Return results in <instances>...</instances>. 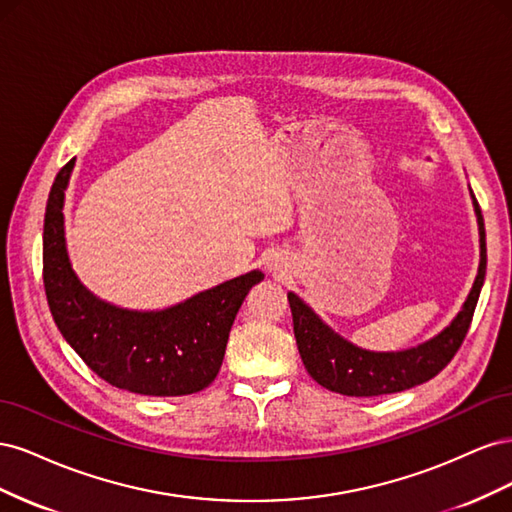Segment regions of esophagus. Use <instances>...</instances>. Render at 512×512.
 I'll return each instance as SVG.
<instances>
[{
  "label": "esophagus",
  "instance_id": "obj_1",
  "mask_svg": "<svg viewBox=\"0 0 512 512\" xmlns=\"http://www.w3.org/2000/svg\"><path fill=\"white\" fill-rule=\"evenodd\" d=\"M267 271H269L273 277H277V280H282V275L288 271V262H286V258H284V256H280V254L271 256V258H269V262H267Z\"/></svg>",
  "mask_w": 512,
  "mask_h": 512
}]
</instances>
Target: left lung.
<instances>
[{
    "instance_id": "8db88e82",
    "label": "left lung",
    "mask_w": 512,
    "mask_h": 512,
    "mask_svg": "<svg viewBox=\"0 0 512 512\" xmlns=\"http://www.w3.org/2000/svg\"><path fill=\"white\" fill-rule=\"evenodd\" d=\"M472 207L478 224V247L480 260L474 284L463 301L457 316L446 327L429 337L427 342L404 350H367L352 344L350 339L339 335L329 327L299 294L288 292V303L292 309L294 337H297L299 354L307 374L320 386L348 397H376L412 389L438 376L453 359L457 348L466 337L480 288L485 284L487 271V243L485 222L480 215L476 196L470 188Z\"/></svg>"
}]
</instances>
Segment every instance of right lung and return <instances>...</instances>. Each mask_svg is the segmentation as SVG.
Here are the masks:
<instances>
[{"label": "right lung", "mask_w": 512, "mask_h": 512, "mask_svg": "<svg viewBox=\"0 0 512 512\" xmlns=\"http://www.w3.org/2000/svg\"><path fill=\"white\" fill-rule=\"evenodd\" d=\"M74 162L57 173L44 213V290L57 329L89 369L117 389L149 397L207 389L222 367L239 307L265 273L254 269L164 309L100 299L79 280L68 254L64 205Z\"/></svg>", "instance_id": "right-lung-1"}]
</instances>
